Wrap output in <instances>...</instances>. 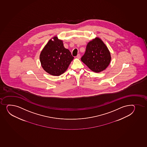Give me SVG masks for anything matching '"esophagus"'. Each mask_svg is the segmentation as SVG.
<instances>
[{"instance_id": "esophagus-1", "label": "esophagus", "mask_w": 147, "mask_h": 147, "mask_svg": "<svg viewBox=\"0 0 147 147\" xmlns=\"http://www.w3.org/2000/svg\"><path fill=\"white\" fill-rule=\"evenodd\" d=\"M76 57H77V59H79L80 58V54H78L77 55V56H76Z\"/></svg>"}]
</instances>
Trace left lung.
Returning <instances> with one entry per match:
<instances>
[{
	"label": "left lung",
	"mask_w": 147,
	"mask_h": 147,
	"mask_svg": "<svg viewBox=\"0 0 147 147\" xmlns=\"http://www.w3.org/2000/svg\"><path fill=\"white\" fill-rule=\"evenodd\" d=\"M81 59L92 71L100 73L109 66L111 57L103 41L96 37L88 42L85 54Z\"/></svg>",
	"instance_id": "obj_1"
}]
</instances>
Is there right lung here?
<instances>
[{
	"label": "right lung",
	"mask_w": 147,
	"mask_h": 147,
	"mask_svg": "<svg viewBox=\"0 0 147 147\" xmlns=\"http://www.w3.org/2000/svg\"><path fill=\"white\" fill-rule=\"evenodd\" d=\"M74 59L70 51L64 47L63 41L58 39L57 36H54L48 41L40 55L43 70L54 76L63 74Z\"/></svg>",
	"instance_id": "right-lung-1"
}]
</instances>
